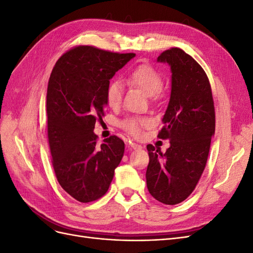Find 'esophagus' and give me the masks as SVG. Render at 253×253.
Instances as JSON below:
<instances>
[{"instance_id":"1","label":"esophagus","mask_w":253,"mask_h":253,"mask_svg":"<svg viewBox=\"0 0 253 253\" xmlns=\"http://www.w3.org/2000/svg\"><path fill=\"white\" fill-rule=\"evenodd\" d=\"M128 148H131L133 150H140L141 149V145L138 144V143H136V142H129Z\"/></svg>"}]
</instances>
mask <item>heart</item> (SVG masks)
Listing matches in <instances>:
<instances>
[{"instance_id": "b5f03b06", "label": "heart", "mask_w": 253, "mask_h": 253, "mask_svg": "<svg viewBox=\"0 0 253 253\" xmlns=\"http://www.w3.org/2000/svg\"><path fill=\"white\" fill-rule=\"evenodd\" d=\"M126 81L128 85L139 88L151 98L158 97L163 87L162 75L149 65L136 67L128 74ZM122 96H124V88L121 84L117 81L111 82L106 88V101L111 108H117L120 105ZM151 125L152 121L148 117H127L120 122L121 127L133 135H138L141 127H147Z\"/></svg>"}]
</instances>
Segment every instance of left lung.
Wrapping results in <instances>:
<instances>
[{
  "mask_svg": "<svg viewBox=\"0 0 253 253\" xmlns=\"http://www.w3.org/2000/svg\"><path fill=\"white\" fill-rule=\"evenodd\" d=\"M157 62L171 70V93L158 137L169 139L163 154L148 144L150 194L166 205L183 202L193 192L208 159L215 132V113L208 77L196 61L180 48L164 51Z\"/></svg>",
  "mask_w": 253,
  "mask_h": 253,
  "instance_id": "8db88e82",
  "label": "left lung"
}]
</instances>
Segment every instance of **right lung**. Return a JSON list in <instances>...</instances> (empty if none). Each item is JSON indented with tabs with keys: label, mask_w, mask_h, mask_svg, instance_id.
<instances>
[{
	"label": "right lung",
	"mask_w": 253,
	"mask_h": 253,
	"mask_svg": "<svg viewBox=\"0 0 253 253\" xmlns=\"http://www.w3.org/2000/svg\"><path fill=\"white\" fill-rule=\"evenodd\" d=\"M135 56L78 46L52 68L46 96L52 166L60 186L80 203L106 193L124 157V141L111 136L98 145L94 128L104 116L110 80Z\"/></svg>",
	"instance_id": "add662e5"
}]
</instances>
